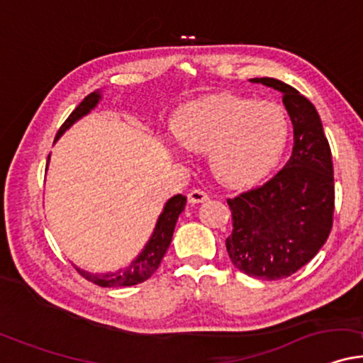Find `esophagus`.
I'll return each mask as SVG.
<instances>
[{"mask_svg": "<svg viewBox=\"0 0 363 363\" xmlns=\"http://www.w3.org/2000/svg\"><path fill=\"white\" fill-rule=\"evenodd\" d=\"M207 200H208V195L205 194L203 190L195 189L189 194V202L190 203H202V202H207Z\"/></svg>", "mask_w": 363, "mask_h": 363, "instance_id": "1", "label": "esophagus"}]
</instances>
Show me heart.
Listing matches in <instances>:
<instances>
[{
	"label": "heart",
	"mask_w": 363,
	"mask_h": 363,
	"mask_svg": "<svg viewBox=\"0 0 363 363\" xmlns=\"http://www.w3.org/2000/svg\"><path fill=\"white\" fill-rule=\"evenodd\" d=\"M173 133L185 150L208 153L218 182L244 186L262 178L279 160L288 121L274 102L218 94L183 107Z\"/></svg>",
	"instance_id": "heart-1"
}]
</instances>
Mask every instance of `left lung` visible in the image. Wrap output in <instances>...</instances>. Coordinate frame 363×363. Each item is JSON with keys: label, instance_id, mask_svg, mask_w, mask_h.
I'll return each instance as SVG.
<instances>
[{"label": "left lung", "instance_id": "8db88e82", "mask_svg": "<svg viewBox=\"0 0 363 363\" xmlns=\"http://www.w3.org/2000/svg\"><path fill=\"white\" fill-rule=\"evenodd\" d=\"M250 82L283 92L293 123V153L271 180L227 199L232 234L225 245L237 269L276 281L310 262L332 232V150L315 106L296 89L271 77Z\"/></svg>", "mask_w": 363, "mask_h": 363}]
</instances>
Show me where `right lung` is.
Returning <instances> with one entry per match:
<instances>
[{"label":"right lung","instance_id":"obj_1","mask_svg":"<svg viewBox=\"0 0 363 363\" xmlns=\"http://www.w3.org/2000/svg\"><path fill=\"white\" fill-rule=\"evenodd\" d=\"M101 99L99 92H91L89 96L84 97V101L75 107L72 111V114L65 119V123L62 124L60 129H58L57 138H60V134L69 129L75 121L86 116L89 111L96 107L97 102ZM186 205V196H183L182 194L172 196L168 200L167 205H164L163 212L156 222V227L153 230V235L151 239L147 240V244L143 249V252L138 256L136 261H133V264L126 269H119L118 272H106V274H91V272L80 271L77 269L80 274L86 277L87 281L91 283L102 286V288H119V286H134L140 284L143 281H146L147 277H151V274L158 269L161 259H163L164 252L169 247V242H172L173 237V230L174 225H177L178 216L183 212Z\"/></svg>","mask_w":363,"mask_h":363}]
</instances>
